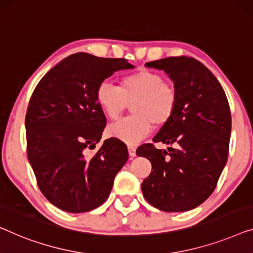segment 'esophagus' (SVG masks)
<instances>
[{"label": "esophagus", "mask_w": 253, "mask_h": 253, "mask_svg": "<svg viewBox=\"0 0 253 253\" xmlns=\"http://www.w3.org/2000/svg\"><path fill=\"white\" fill-rule=\"evenodd\" d=\"M127 151H129V155L131 157L135 156V148L133 147V146H127Z\"/></svg>", "instance_id": "esophagus-1"}]
</instances>
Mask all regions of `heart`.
<instances>
[{"label":"heart","instance_id":"b5f03b06","mask_svg":"<svg viewBox=\"0 0 253 253\" xmlns=\"http://www.w3.org/2000/svg\"><path fill=\"white\" fill-rule=\"evenodd\" d=\"M96 100L109 120L118 119L132 102L133 115L111 124L107 133L126 144L135 145L151 132L153 123L162 126L169 122L177 108L178 94L159 73L140 69L124 76L120 86L109 81L100 82Z\"/></svg>","mask_w":253,"mask_h":253}]
</instances>
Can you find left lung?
<instances>
[{"mask_svg": "<svg viewBox=\"0 0 253 253\" xmlns=\"http://www.w3.org/2000/svg\"><path fill=\"white\" fill-rule=\"evenodd\" d=\"M145 66L169 75L178 102L153 139L175 147L166 151L145 144L135 152L152 163L142 194L159 210H192L211 195L226 166L232 130L228 100L215 76L194 58L169 57Z\"/></svg>", "mask_w": 253, "mask_h": 253, "instance_id": "8db88e82", "label": "left lung"}]
</instances>
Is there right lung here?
<instances>
[{
    "instance_id": "obj_1",
    "label": "right lung",
    "mask_w": 253,
    "mask_h": 253,
    "mask_svg": "<svg viewBox=\"0 0 253 253\" xmlns=\"http://www.w3.org/2000/svg\"><path fill=\"white\" fill-rule=\"evenodd\" d=\"M127 60L79 52L43 76L26 113L27 155L39 188L51 204L71 213L87 212L108 199L118 172L129 159L126 144L100 141L106 118L96 100L99 83Z\"/></svg>"
}]
</instances>
